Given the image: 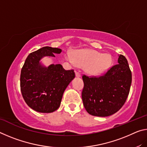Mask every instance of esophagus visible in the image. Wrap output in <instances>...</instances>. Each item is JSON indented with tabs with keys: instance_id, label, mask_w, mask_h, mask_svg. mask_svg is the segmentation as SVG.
<instances>
[{
	"instance_id": "esophagus-1",
	"label": "esophagus",
	"mask_w": 147,
	"mask_h": 147,
	"mask_svg": "<svg viewBox=\"0 0 147 147\" xmlns=\"http://www.w3.org/2000/svg\"><path fill=\"white\" fill-rule=\"evenodd\" d=\"M75 74H76V76H77V77L80 76V73L79 72L77 71H75Z\"/></svg>"
}]
</instances>
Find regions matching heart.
I'll return each instance as SVG.
<instances>
[{
  "mask_svg": "<svg viewBox=\"0 0 147 147\" xmlns=\"http://www.w3.org/2000/svg\"><path fill=\"white\" fill-rule=\"evenodd\" d=\"M65 57L70 63L85 67L86 71L91 75H100L110 67L112 62L109 54H102L98 51L90 49L76 51L73 55L68 53Z\"/></svg>",
  "mask_w": 147,
  "mask_h": 147,
  "instance_id": "b5f03b06",
  "label": "heart"
}]
</instances>
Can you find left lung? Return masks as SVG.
I'll list each match as a JSON object with an SVG mask.
<instances>
[{
  "label": "left lung",
  "instance_id": "left-lung-1",
  "mask_svg": "<svg viewBox=\"0 0 147 147\" xmlns=\"http://www.w3.org/2000/svg\"><path fill=\"white\" fill-rule=\"evenodd\" d=\"M84 106L91 115L107 117L118 111L127 99L131 72L126 58L120 54L118 64L100 76L82 75Z\"/></svg>",
  "mask_w": 147,
  "mask_h": 147
}]
</instances>
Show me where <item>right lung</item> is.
<instances>
[{"label": "right lung", "mask_w": 147, "mask_h": 147, "mask_svg": "<svg viewBox=\"0 0 147 147\" xmlns=\"http://www.w3.org/2000/svg\"><path fill=\"white\" fill-rule=\"evenodd\" d=\"M61 50L45 47L31 53L27 57L20 76L21 91L30 108L41 113H51L60 106L65 89L75 77L74 69L65 70L61 65L41 66L43 56L55 57Z\"/></svg>", "instance_id": "1"}]
</instances>
